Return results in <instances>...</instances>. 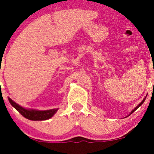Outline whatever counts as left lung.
<instances>
[{
	"mask_svg": "<svg viewBox=\"0 0 154 154\" xmlns=\"http://www.w3.org/2000/svg\"><path fill=\"white\" fill-rule=\"evenodd\" d=\"M144 100H145V98H144V100H142V102H141V103H139V105H138V106H136V108H135V109H133V111H132V112H131V113H130V114H132V113H133V112H134V111H136V109H138V108H139V106H142V103H144Z\"/></svg>",
	"mask_w": 154,
	"mask_h": 154,
	"instance_id": "obj_1",
	"label": "left lung"
}]
</instances>
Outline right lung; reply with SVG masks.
<instances>
[{
    "instance_id": "obj_1",
    "label": "right lung",
    "mask_w": 154,
    "mask_h": 154,
    "mask_svg": "<svg viewBox=\"0 0 154 154\" xmlns=\"http://www.w3.org/2000/svg\"><path fill=\"white\" fill-rule=\"evenodd\" d=\"M9 101L11 103L12 106L19 112L24 118L29 119V120L32 121H44L48 120L50 118L52 117L56 112L57 111V109H54L50 110H44V111H39V110H35V109H26L23 108L16 103L12 100L9 97Z\"/></svg>"
}]
</instances>
